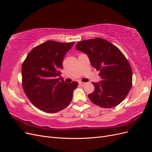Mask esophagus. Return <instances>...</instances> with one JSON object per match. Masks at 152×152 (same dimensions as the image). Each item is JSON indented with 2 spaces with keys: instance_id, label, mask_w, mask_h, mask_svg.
Instances as JSON below:
<instances>
[{
  "instance_id": "esophagus-1",
  "label": "esophagus",
  "mask_w": 152,
  "mask_h": 152,
  "mask_svg": "<svg viewBox=\"0 0 152 152\" xmlns=\"http://www.w3.org/2000/svg\"><path fill=\"white\" fill-rule=\"evenodd\" d=\"M79 85L81 86H84L86 84V82H79Z\"/></svg>"
}]
</instances>
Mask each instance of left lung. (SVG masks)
<instances>
[{"instance_id": "8db88e82", "label": "left lung", "mask_w": 152, "mask_h": 152, "mask_svg": "<svg viewBox=\"0 0 152 152\" xmlns=\"http://www.w3.org/2000/svg\"><path fill=\"white\" fill-rule=\"evenodd\" d=\"M76 49L86 53L91 65L99 71V82H92L88 97L102 108L116 107L126 98L132 86V72L126 58L115 45L101 38L80 41Z\"/></svg>"}]
</instances>
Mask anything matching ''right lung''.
<instances>
[{"instance_id":"obj_1","label":"right lung","mask_w":152,"mask_h":152,"mask_svg":"<svg viewBox=\"0 0 152 152\" xmlns=\"http://www.w3.org/2000/svg\"><path fill=\"white\" fill-rule=\"evenodd\" d=\"M75 42L49 40L34 48L22 65L23 90L37 108L48 113L61 111L70 103L78 82L59 80L62 61Z\"/></svg>"}]
</instances>
